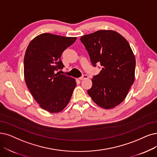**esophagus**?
<instances>
[{"mask_svg": "<svg viewBox=\"0 0 157 157\" xmlns=\"http://www.w3.org/2000/svg\"><path fill=\"white\" fill-rule=\"evenodd\" d=\"M86 78H88V76H87V75H83L82 77H80L78 79H79V80H84V79H86Z\"/></svg>", "mask_w": 157, "mask_h": 157, "instance_id": "obj_1", "label": "esophagus"}]
</instances>
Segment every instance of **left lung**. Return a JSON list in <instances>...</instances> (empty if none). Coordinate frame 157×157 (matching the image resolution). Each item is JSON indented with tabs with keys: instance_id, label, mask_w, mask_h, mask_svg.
Returning a JSON list of instances; mask_svg holds the SVG:
<instances>
[{
	"instance_id": "1",
	"label": "left lung",
	"mask_w": 157,
	"mask_h": 157,
	"mask_svg": "<svg viewBox=\"0 0 157 157\" xmlns=\"http://www.w3.org/2000/svg\"><path fill=\"white\" fill-rule=\"evenodd\" d=\"M94 66L102 70L93 77L87 90L93 102L104 109H111L126 98L135 81L136 61L127 40L113 30H98L80 37Z\"/></svg>"
}]
</instances>
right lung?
<instances>
[{
	"mask_svg": "<svg viewBox=\"0 0 157 157\" xmlns=\"http://www.w3.org/2000/svg\"><path fill=\"white\" fill-rule=\"evenodd\" d=\"M77 40L52 33H42L31 40L24 59L26 84L40 107L52 113L63 110L76 86L75 79L55 71L62 69L64 50Z\"/></svg>",
	"mask_w": 157,
	"mask_h": 157,
	"instance_id": "right-lung-1",
	"label": "right lung"
}]
</instances>
